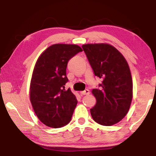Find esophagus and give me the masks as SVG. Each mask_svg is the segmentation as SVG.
Masks as SVG:
<instances>
[{
    "label": "esophagus",
    "mask_w": 156,
    "mask_h": 156,
    "mask_svg": "<svg viewBox=\"0 0 156 156\" xmlns=\"http://www.w3.org/2000/svg\"><path fill=\"white\" fill-rule=\"evenodd\" d=\"M80 94L83 95H89V94H90V90H89L88 89H86V90H85L81 91V92H80Z\"/></svg>",
    "instance_id": "esophagus-1"
}]
</instances>
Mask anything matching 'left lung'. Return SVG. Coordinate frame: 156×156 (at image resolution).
<instances>
[{
    "instance_id": "1",
    "label": "left lung",
    "mask_w": 156,
    "mask_h": 156,
    "mask_svg": "<svg viewBox=\"0 0 156 156\" xmlns=\"http://www.w3.org/2000/svg\"><path fill=\"white\" fill-rule=\"evenodd\" d=\"M95 76L103 80L92 93L96 104L90 114L96 123L110 126L118 123L129 111L133 81L128 64L115 48L106 43L82 45Z\"/></svg>"
}]
</instances>
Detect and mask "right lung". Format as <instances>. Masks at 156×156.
<instances>
[{
  "instance_id": "add662e5",
  "label": "right lung",
  "mask_w": 156,
  "mask_h": 156,
  "mask_svg": "<svg viewBox=\"0 0 156 156\" xmlns=\"http://www.w3.org/2000/svg\"><path fill=\"white\" fill-rule=\"evenodd\" d=\"M81 48L73 44H54L40 55L33 70L30 100L37 117L48 127L58 128L71 120L77 101L69 88L66 68Z\"/></svg>"
}]
</instances>
